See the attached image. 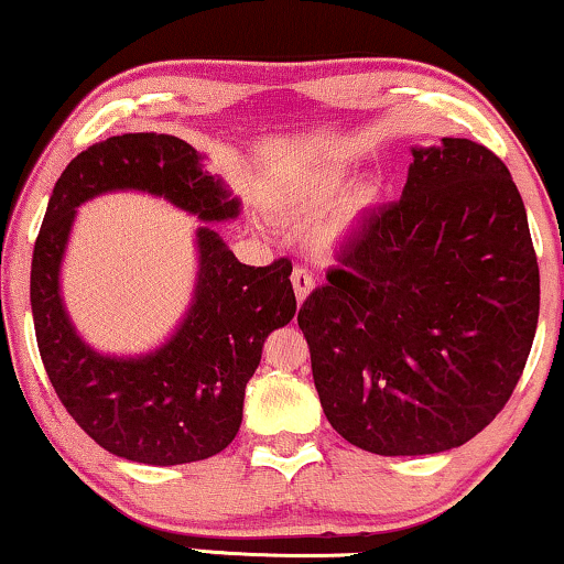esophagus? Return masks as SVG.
<instances>
[{"mask_svg":"<svg viewBox=\"0 0 564 564\" xmlns=\"http://www.w3.org/2000/svg\"><path fill=\"white\" fill-rule=\"evenodd\" d=\"M290 280H292V290H295V297L300 300V303H303V300L311 295L313 284H316V280H313V274H311L305 267H295V269H292Z\"/></svg>","mask_w":564,"mask_h":564,"instance_id":"obj_1","label":"esophagus"}]
</instances>
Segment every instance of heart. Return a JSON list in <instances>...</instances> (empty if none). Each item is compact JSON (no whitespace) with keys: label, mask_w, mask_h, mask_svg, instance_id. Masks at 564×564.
Masks as SVG:
<instances>
[{"label":"heart","mask_w":564,"mask_h":564,"mask_svg":"<svg viewBox=\"0 0 564 564\" xmlns=\"http://www.w3.org/2000/svg\"><path fill=\"white\" fill-rule=\"evenodd\" d=\"M349 181V167L347 165H313L308 171H300L290 175L288 181H282L269 196L267 207L274 217L280 219H308L318 212L332 207L345 192ZM380 199V188L376 184H365L355 188L352 194L345 196L328 215L321 219L313 230V246L316 248H334L341 243L360 217L368 212L372 204Z\"/></svg>","instance_id":"heart-1"}]
</instances>
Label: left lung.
I'll list each match as a JSON object with an SVG mask.
<instances>
[{
	"label": "left lung",
	"instance_id": "left-lung-1",
	"mask_svg": "<svg viewBox=\"0 0 564 564\" xmlns=\"http://www.w3.org/2000/svg\"><path fill=\"white\" fill-rule=\"evenodd\" d=\"M412 155L401 199L362 219L297 313L326 420L378 456L481 433L539 321L536 251L506 163L453 137Z\"/></svg>",
	"mask_w": 564,
	"mask_h": 564
}]
</instances>
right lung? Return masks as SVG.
<instances>
[{
	"mask_svg": "<svg viewBox=\"0 0 564 564\" xmlns=\"http://www.w3.org/2000/svg\"><path fill=\"white\" fill-rule=\"evenodd\" d=\"M116 188L165 196L204 223L238 215V199L178 137L139 131L79 152L56 181L33 248L31 305L43 368L72 420L113 456L150 466L204 460L238 435L264 339L295 316L292 264L246 267L215 230L199 228V282L171 341L129 360L98 355L64 313L58 264L75 209Z\"/></svg>",
	"mask_w": 564,
	"mask_h": 564,
	"instance_id": "add662e5",
	"label": "right lung"
}]
</instances>
